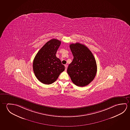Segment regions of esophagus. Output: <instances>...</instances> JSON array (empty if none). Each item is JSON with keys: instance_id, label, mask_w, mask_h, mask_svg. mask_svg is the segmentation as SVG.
I'll list each match as a JSON object with an SVG mask.
<instances>
[{"instance_id": "obj_1", "label": "esophagus", "mask_w": 130, "mask_h": 130, "mask_svg": "<svg viewBox=\"0 0 130 130\" xmlns=\"http://www.w3.org/2000/svg\"><path fill=\"white\" fill-rule=\"evenodd\" d=\"M65 71H67V68H68V66L65 65Z\"/></svg>"}]
</instances>
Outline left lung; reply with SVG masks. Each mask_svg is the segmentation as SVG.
<instances>
[{
  "label": "left lung",
  "mask_w": 130,
  "mask_h": 130,
  "mask_svg": "<svg viewBox=\"0 0 130 130\" xmlns=\"http://www.w3.org/2000/svg\"><path fill=\"white\" fill-rule=\"evenodd\" d=\"M70 48L73 56L67 72L72 83L79 87L89 84L96 76L97 66L93 54L84 45L72 43Z\"/></svg>",
  "instance_id": "1"
}]
</instances>
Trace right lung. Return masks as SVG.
<instances>
[{
  "instance_id": "add662e5",
  "label": "right lung",
  "mask_w": 130,
  "mask_h": 130,
  "mask_svg": "<svg viewBox=\"0 0 130 130\" xmlns=\"http://www.w3.org/2000/svg\"><path fill=\"white\" fill-rule=\"evenodd\" d=\"M61 42L56 39L48 41L35 56L33 70L39 81L45 84H51L64 71L65 67L56 54Z\"/></svg>"
}]
</instances>
